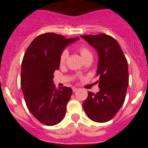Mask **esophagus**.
I'll list each match as a JSON object with an SVG mask.
<instances>
[{
	"instance_id": "1",
	"label": "esophagus",
	"mask_w": 148,
	"mask_h": 148,
	"mask_svg": "<svg viewBox=\"0 0 148 148\" xmlns=\"http://www.w3.org/2000/svg\"><path fill=\"white\" fill-rule=\"evenodd\" d=\"M78 90V88H77V87H73V92H76V91H77V90Z\"/></svg>"
}]
</instances>
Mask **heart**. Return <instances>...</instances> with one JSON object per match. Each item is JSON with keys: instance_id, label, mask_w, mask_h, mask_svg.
<instances>
[{"instance_id": "obj_1", "label": "heart", "mask_w": 148, "mask_h": 148, "mask_svg": "<svg viewBox=\"0 0 148 148\" xmlns=\"http://www.w3.org/2000/svg\"><path fill=\"white\" fill-rule=\"evenodd\" d=\"M78 50L80 53L81 56H82L84 60H85L86 58H89V57H92V52L90 51V49L87 47V46H81V47H78ZM68 55H69V53H68V51L66 49H64V50H63L61 52L59 56L60 65H64L66 63V59L68 58Z\"/></svg>"}]
</instances>
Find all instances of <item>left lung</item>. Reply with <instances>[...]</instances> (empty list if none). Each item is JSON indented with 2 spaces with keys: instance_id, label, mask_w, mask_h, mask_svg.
I'll return each instance as SVG.
<instances>
[{
  "instance_id": "obj_1",
  "label": "left lung",
  "mask_w": 148,
  "mask_h": 148,
  "mask_svg": "<svg viewBox=\"0 0 148 148\" xmlns=\"http://www.w3.org/2000/svg\"><path fill=\"white\" fill-rule=\"evenodd\" d=\"M99 53L96 76L99 92H88L84 110L91 120L103 123L116 116L125 102L129 83L127 61L117 40L101 33L82 35Z\"/></svg>"
}]
</instances>
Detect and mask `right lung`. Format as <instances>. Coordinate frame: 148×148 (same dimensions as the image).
<instances>
[{
	"instance_id": "1",
	"label": "right lung",
	"mask_w": 148,
	"mask_h": 148,
	"mask_svg": "<svg viewBox=\"0 0 148 148\" xmlns=\"http://www.w3.org/2000/svg\"><path fill=\"white\" fill-rule=\"evenodd\" d=\"M78 38L66 39L53 33L41 34L27 48L21 64V87L29 112L40 122L53 126L62 121L73 90L56 89L53 73L59 68V56L68 44Z\"/></svg>"
}]
</instances>
